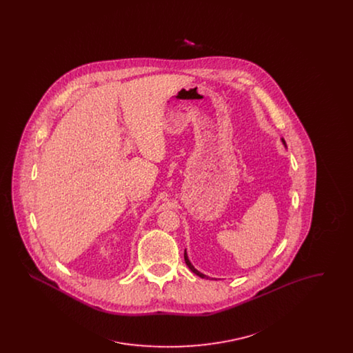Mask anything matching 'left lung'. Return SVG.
Returning a JSON list of instances; mask_svg holds the SVG:
<instances>
[{
	"label": "left lung",
	"mask_w": 353,
	"mask_h": 353,
	"mask_svg": "<svg viewBox=\"0 0 353 353\" xmlns=\"http://www.w3.org/2000/svg\"><path fill=\"white\" fill-rule=\"evenodd\" d=\"M282 141H283V140H282ZM283 144H285V141H283ZM184 259L185 263H186V266H188V268L190 269V271H192V272H194V274H196V275H199L200 278H208V276H206L205 274H202V272H200L199 270L194 269V266H193V265L190 263V261H189V258H188V254H186V252H184Z\"/></svg>",
	"instance_id": "1"
}]
</instances>
